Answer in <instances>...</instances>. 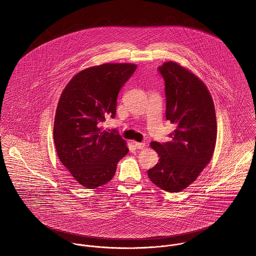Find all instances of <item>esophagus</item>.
Here are the masks:
<instances>
[{"mask_svg":"<svg viewBox=\"0 0 256 256\" xmlns=\"http://www.w3.org/2000/svg\"><path fill=\"white\" fill-rule=\"evenodd\" d=\"M134 146H136L138 149H143V148H145V143H143V142H136V141H134Z\"/></svg>","mask_w":256,"mask_h":256,"instance_id":"obj_1","label":"esophagus"}]
</instances>
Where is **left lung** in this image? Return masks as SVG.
I'll use <instances>...</instances> for the list:
<instances>
[{"label":"left lung","instance_id":"8db88e82","mask_svg":"<svg viewBox=\"0 0 256 256\" xmlns=\"http://www.w3.org/2000/svg\"><path fill=\"white\" fill-rule=\"evenodd\" d=\"M158 71L166 84V118L176 128L170 134L172 141L150 143L160 158L148 177L160 189L174 193L193 183L210 162L216 115L208 88L194 73L174 61L164 62Z\"/></svg>","mask_w":256,"mask_h":256}]
</instances>
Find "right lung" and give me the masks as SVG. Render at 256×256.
I'll use <instances>...</instances> for the list:
<instances>
[{"instance_id":"right-lung-1","label":"right lung","mask_w":256,"mask_h":256,"mask_svg":"<svg viewBox=\"0 0 256 256\" xmlns=\"http://www.w3.org/2000/svg\"><path fill=\"white\" fill-rule=\"evenodd\" d=\"M132 63H104L76 74L59 98L54 139L59 160L82 186L94 189L115 176L128 148L116 130L100 124L116 115L118 92L136 69Z\"/></svg>"}]
</instances>
